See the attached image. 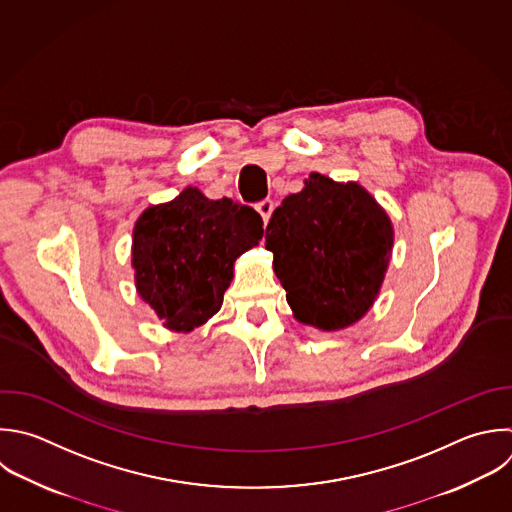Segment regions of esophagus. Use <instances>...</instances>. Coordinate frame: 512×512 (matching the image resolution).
I'll return each instance as SVG.
<instances>
[{
  "label": "esophagus",
  "instance_id": "34e87169",
  "mask_svg": "<svg viewBox=\"0 0 512 512\" xmlns=\"http://www.w3.org/2000/svg\"><path fill=\"white\" fill-rule=\"evenodd\" d=\"M256 210H258V214L262 216V222L268 224V220H270V216H272V212H274V202H272V200H262V202L256 204Z\"/></svg>",
  "mask_w": 512,
  "mask_h": 512
}]
</instances>
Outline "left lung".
<instances>
[{
	"label": "left lung",
	"instance_id": "left-lung-1",
	"mask_svg": "<svg viewBox=\"0 0 512 512\" xmlns=\"http://www.w3.org/2000/svg\"><path fill=\"white\" fill-rule=\"evenodd\" d=\"M394 246L388 212L358 182L312 172L272 212L266 248L298 322L344 330L376 302Z\"/></svg>",
	"mask_w": 512,
	"mask_h": 512
}]
</instances>
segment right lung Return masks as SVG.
I'll return each instance as SVG.
<instances>
[{
	"label": "right lung",
	"mask_w": 512,
	"mask_h": 512,
	"mask_svg": "<svg viewBox=\"0 0 512 512\" xmlns=\"http://www.w3.org/2000/svg\"><path fill=\"white\" fill-rule=\"evenodd\" d=\"M262 218L228 198L184 188L148 206L132 230V268L140 298L162 326L188 334L220 308L234 262L262 240Z\"/></svg>",
	"instance_id": "add662e5"
}]
</instances>
